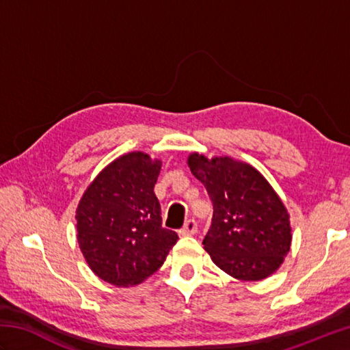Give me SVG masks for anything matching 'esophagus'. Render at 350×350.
<instances>
[{"instance_id":"esophagus-1","label":"esophagus","mask_w":350,"mask_h":350,"mask_svg":"<svg viewBox=\"0 0 350 350\" xmlns=\"http://www.w3.org/2000/svg\"><path fill=\"white\" fill-rule=\"evenodd\" d=\"M197 233V222L194 219H189L187 221V224L183 226V228L179 230V234L180 236H192Z\"/></svg>"}]
</instances>
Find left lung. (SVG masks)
<instances>
[{"mask_svg": "<svg viewBox=\"0 0 350 350\" xmlns=\"http://www.w3.org/2000/svg\"><path fill=\"white\" fill-rule=\"evenodd\" d=\"M191 173L204 185L213 218L203 245L212 262L230 277L260 281L284 262L292 226L280 196L250 163L230 156H188Z\"/></svg>", "mask_w": 350, "mask_h": 350, "instance_id": "1", "label": "left lung"}]
</instances>
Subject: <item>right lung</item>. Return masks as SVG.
<instances>
[{
	"label": "right lung",
	"mask_w": 350,
	"mask_h": 350,
	"mask_svg": "<svg viewBox=\"0 0 350 350\" xmlns=\"http://www.w3.org/2000/svg\"><path fill=\"white\" fill-rule=\"evenodd\" d=\"M162 161L129 152L94 177L77 207V239L94 275L137 286L159 269L179 239L162 227L154 185Z\"/></svg>",
	"instance_id": "obj_1"
}]
</instances>
